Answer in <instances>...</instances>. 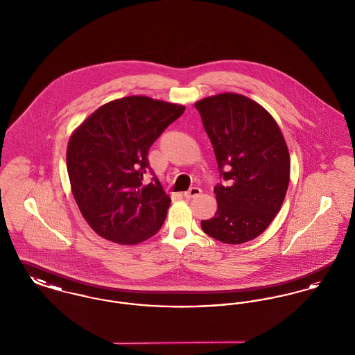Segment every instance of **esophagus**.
Returning a JSON list of instances; mask_svg holds the SVG:
<instances>
[{"instance_id":"obj_1","label":"esophagus","mask_w":355,"mask_h":355,"mask_svg":"<svg viewBox=\"0 0 355 355\" xmlns=\"http://www.w3.org/2000/svg\"><path fill=\"white\" fill-rule=\"evenodd\" d=\"M201 193H202V190H201L200 187H191V189H189L187 191L184 193V197L187 198V200H190V198H196V197H198Z\"/></svg>"}]
</instances>
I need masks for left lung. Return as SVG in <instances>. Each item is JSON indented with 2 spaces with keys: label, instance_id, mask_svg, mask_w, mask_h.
Returning <instances> with one entry per match:
<instances>
[{
  "label": "left lung",
  "instance_id": "left-lung-1",
  "mask_svg": "<svg viewBox=\"0 0 355 355\" xmlns=\"http://www.w3.org/2000/svg\"><path fill=\"white\" fill-rule=\"evenodd\" d=\"M226 185L214 187L217 213L201 220L207 236L239 245L261 236L279 211L290 181L284 135L259 103L220 93L194 103Z\"/></svg>",
  "mask_w": 355,
  "mask_h": 355
}]
</instances>
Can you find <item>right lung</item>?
<instances>
[{"label":"right lung","mask_w":355,"mask_h":355,"mask_svg":"<svg viewBox=\"0 0 355 355\" xmlns=\"http://www.w3.org/2000/svg\"><path fill=\"white\" fill-rule=\"evenodd\" d=\"M185 112L184 105L130 96L107 102L73 132L67 150L71 193L89 226L102 238L135 245L154 236L169 209L148 153Z\"/></svg>","instance_id":"1"}]
</instances>
